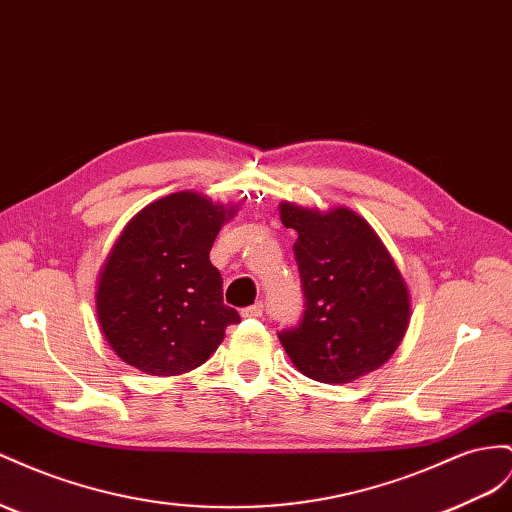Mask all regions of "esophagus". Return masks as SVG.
Instances as JSON below:
<instances>
[{"mask_svg": "<svg viewBox=\"0 0 512 512\" xmlns=\"http://www.w3.org/2000/svg\"><path fill=\"white\" fill-rule=\"evenodd\" d=\"M262 303H254V306H247L241 310V314L245 316V319H258V316H262Z\"/></svg>", "mask_w": 512, "mask_h": 512, "instance_id": "34e87169", "label": "esophagus"}]
</instances>
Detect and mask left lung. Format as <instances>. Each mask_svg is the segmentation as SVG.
Returning <instances> with one entry per match:
<instances>
[{"mask_svg":"<svg viewBox=\"0 0 512 512\" xmlns=\"http://www.w3.org/2000/svg\"><path fill=\"white\" fill-rule=\"evenodd\" d=\"M280 217L297 230L295 260L303 314L278 331L303 375L349 383L383 366L409 325V293L392 256L349 209L314 211L282 202Z\"/></svg>","mask_w":512,"mask_h":512,"instance_id":"obj_1","label":"left lung"}]
</instances>
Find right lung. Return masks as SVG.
<instances>
[{"mask_svg": "<svg viewBox=\"0 0 512 512\" xmlns=\"http://www.w3.org/2000/svg\"><path fill=\"white\" fill-rule=\"evenodd\" d=\"M234 209L191 191L148 204L124 228L96 290L103 334L122 362L172 377L198 368L241 321L209 258Z\"/></svg>", "mask_w": 512, "mask_h": 512, "instance_id": "right-lung-1", "label": "right lung"}]
</instances>
